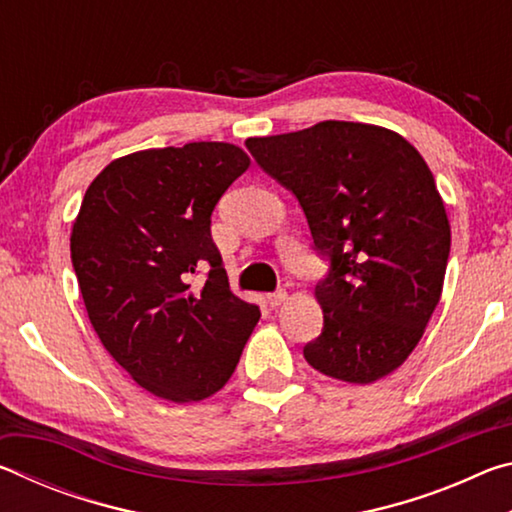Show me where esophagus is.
Instances as JSON below:
<instances>
[{
  "mask_svg": "<svg viewBox=\"0 0 512 512\" xmlns=\"http://www.w3.org/2000/svg\"><path fill=\"white\" fill-rule=\"evenodd\" d=\"M284 300H287V291H284V289L273 291V293H266V305L268 307H280Z\"/></svg>",
  "mask_w": 512,
  "mask_h": 512,
  "instance_id": "1",
  "label": "esophagus"
}]
</instances>
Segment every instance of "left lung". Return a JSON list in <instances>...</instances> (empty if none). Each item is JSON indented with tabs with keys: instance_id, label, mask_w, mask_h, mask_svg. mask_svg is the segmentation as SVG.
<instances>
[{
	"instance_id": "1",
	"label": "left lung",
	"mask_w": 512,
	"mask_h": 512,
	"mask_svg": "<svg viewBox=\"0 0 512 512\" xmlns=\"http://www.w3.org/2000/svg\"><path fill=\"white\" fill-rule=\"evenodd\" d=\"M246 149L296 196L316 253L323 332L302 354L327 377L370 384L402 366L443 293L452 232L443 198L402 135L354 121L250 137Z\"/></svg>"
}]
</instances>
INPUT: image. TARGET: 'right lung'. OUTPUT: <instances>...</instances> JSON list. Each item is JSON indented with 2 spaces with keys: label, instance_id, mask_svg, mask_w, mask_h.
I'll return each instance as SVG.
<instances>
[{
  "label": "right lung",
  "instance_id": "right-lung-1",
  "mask_svg": "<svg viewBox=\"0 0 512 512\" xmlns=\"http://www.w3.org/2000/svg\"><path fill=\"white\" fill-rule=\"evenodd\" d=\"M235 144L189 142L110 162L85 192L72 264L103 348L171 402L214 395L235 372L259 307L230 291L212 212L248 169ZM208 268L192 290L191 273Z\"/></svg>",
  "mask_w": 512,
  "mask_h": 512
}]
</instances>
